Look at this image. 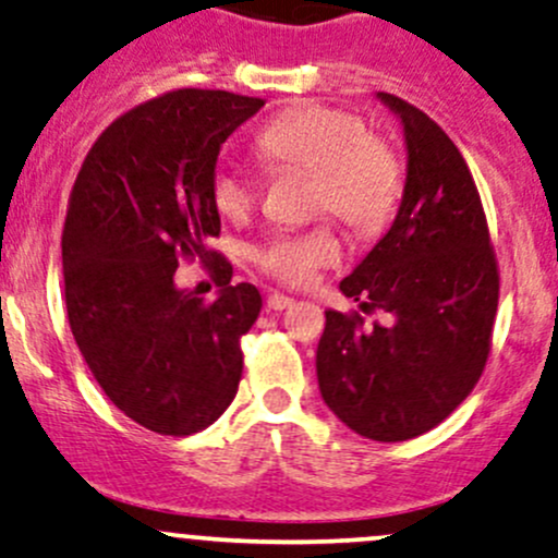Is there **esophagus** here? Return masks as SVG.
Here are the masks:
<instances>
[{
    "instance_id": "34e87169",
    "label": "esophagus",
    "mask_w": 558,
    "mask_h": 558,
    "mask_svg": "<svg viewBox=\"0 0 558 558\" xmlns=\"http://www.w3.org/2000/svg\"><path fill=\"white\" fill-rule=\"evenodd\" d=\"M291 304H294V299L286 296V294H278V291L267 296V307L275 310V313H280V310H289Z\"/></svg>"
}]
</instances>
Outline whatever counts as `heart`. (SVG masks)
<instances>
[{
  "label": "heart",
  "mask_w": 558,
  "mask_h": 558,
  "mask_svg": "<svg viewBox=\"0 0 558 558\" xmlns=\"http://www.w3.org/2000/svg\"><path fill=\"white\" fill-rule=\"evenodd\" d=\"M256 149L275 168L313 171V208L328 210L355 232H377L401 201V166L355 114L331 107H299L275 117L256 136ZM216 208L240 219L254 203V186L234 162H221L210 181ZM339 240L328 227L280 232L259 251L269 275L291 286L313 280L320 267L339 262Z\"/></svg>",
  "instance_id": "heart-1"
}]
</instances>
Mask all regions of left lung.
Here are the masks:
<instances>
[{
  "label": "left lung",
  "instance_id": "obj_1",
  "mask_svg": "<svg viewBox=\"0 0 558 558\" xmlns=\"http://www.w3.org/2000/svg\"><path fill=\"white\" fill-rule=\"evenodd\" d=\"M398 117L407 181L390 230L339 283L390 324L326 310L315 372L326 407L372 441H407L447 420L489 355L500 278L460 149L425 111L377 93Z\"/></svg>",
  "mask_w": 558,
  "mask_h": 558
}]
</instances>
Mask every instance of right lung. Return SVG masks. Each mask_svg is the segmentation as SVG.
Instances as JSON below:
<instances>
[{"label":"right lung","instance_id":"add662e5","mask_svg":"<svg viewBox=\"0 0 558 558\" xmlns=\"http://www.w3.org/2000/svg\"><path fill=\"white\" fill-rule=\"evenodd\" d=\"M262 107L225 90L166 93L111 122L74 181L61 238L69 326L109 401L160 436L214 425L238 392L259 291L232 286V264L210 254L222 289L203 305L174 286V267L209 258L221 144Z\"/></svg>","mask_w":558,"mask_h":558}]
</instances>
